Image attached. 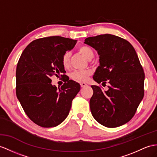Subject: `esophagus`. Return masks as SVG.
<instances>
[{"label": "esophagus", "instance_id": "1", "mask_svg": "<svg viewBox=\"0 0 157 157\" xmlns=\"http://www.w3.org/2000/svg\"><path fill=\"white\" fill-rule=\"evenodd\" d=\"M88 85L86 83H85V82H81V87L82 88H83V87H85V86H86Z\"/></svg>", "mask_w": 157, "mask_h": 157}]
</instances>
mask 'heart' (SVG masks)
<instances>
[{
    "label": "heart",
    "mask_w": 157,
    "mask_h": 157,
    "mask_svg": "<svg viewBox=\"0 0 157 157\" xmlns=\"http://www.w3.org/2000/svg\"><path fill=\"white\" fill-rule=\"evenodd\" d=\"M78 51L85 56L87 59L90 60L94 56L93 51L88 46H81L78 48ZM70 52H67L64 53L62 57V64L64 68H68L70 65ZM92 75V71L89 69L75 71L71 74V78L76 81L85 82L89 79V76Z\"/></svg>",
    "instance_id": "b5f03b06"
}]
</instances>
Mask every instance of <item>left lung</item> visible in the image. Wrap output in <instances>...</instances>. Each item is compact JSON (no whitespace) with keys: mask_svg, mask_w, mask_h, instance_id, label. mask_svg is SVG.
Returning <instances> with one entry per match:
<instances>
[{"mask_svg":"<svg viewBox=\"0 0 157 157\" xmlns=\"http://www.w3.org/2000/svg\"><path fill=\"white\" fill-rule=\"evenodd\" d=\"M85 44L94 48L100 65L93 79L109 89L92 85L90 108L94 119L109 128L120 127L135 115L144 97V73L132 44L110 34L88 37Z\"/></svg>","mask_w":157,"mask_h":157,"instance_id":"8db88e82","label":"left lung"}]
</instances>
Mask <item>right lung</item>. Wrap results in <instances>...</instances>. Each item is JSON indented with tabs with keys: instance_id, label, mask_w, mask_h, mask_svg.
I'll return each mask as SVG.
<instances>
[{
	"instance_id": "1",
	"label": "right lung",
	"mask_w": 157,
	"mask_h": 157,
	"mask_svg": "<svg viewBox=\"0 0 157 157\" xmlns=\"http://www.w3.org/2000/svg\"><path fill=\"white\" fill-rule=\"evenodd\" d=\"M76 40L59 36L31 42L19 59L16 71V94L26 115L42 127H54L65 120L81 86L72 80L60 88L51 76H64L62 57Z\"/></svg>"
}]
</instances>
